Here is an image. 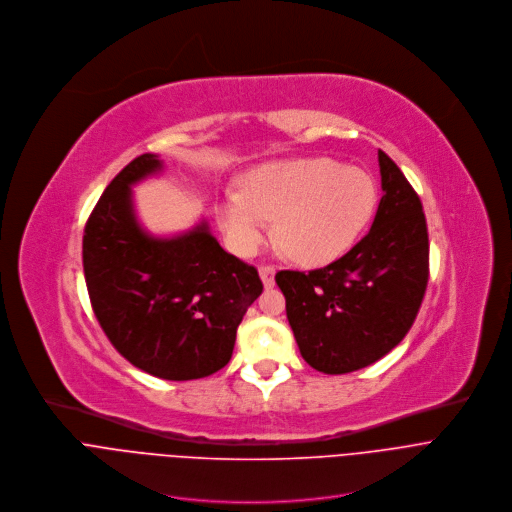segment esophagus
Segmentation results:
<instances>
[{
	"label": "esophagus",
	"instance_id": "obj_1",
	"mask_svg": "<svg viewBox=\"0 0 512 512\" xmlns=\"http://www.w3.org/2000/svg\"><path fill=\"white\" fill-rule=\"evenodd\" d=\"M258 272H260V278H262L264 286H266V288H272V286H274V274H276L274 266H260Z\"/></svg>",
	"mask_w": 512,
	"mask_h": 512
}]
</instances>
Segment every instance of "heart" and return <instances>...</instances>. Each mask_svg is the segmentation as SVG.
I'll list each match as a JSON object with an SVG mask.
<instances>
[{"instance_id": "b5f03b06", "label": "heart", "mask_w": 512, "mask_h": 512, "mask_svg": "<svg viewBox=\"0 0 512 512\" xmlns=\"http://www.w3.org/2000/svg\"><path fill=\"white\" fill-rule=\"evenodd\" d=\"M377 203L373 179L329 157L264 163L228 191L218 222L230 246L252 256L270 234L292 260L323 266L343 256L369 224Z\"/></svg>"}]
</instances>
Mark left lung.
Here are the masks:
<instances>
[{
	"label": "left lung",
	"mask_w": 512,
	"mask_h": 512,
	"mask_svg": "<svg viewBox=\"0 0 512 512\" xmlns=\"http://www.w3.org/2000/svg\"><path fill=\"white\" fill-rule=\"evenodd\" d=\"M377 157L383 197L367 236L325 268L276 272L302 359L329 375L363 369L397 347L428 286L420 195L381 149Z\"/></svg>",
	"instance_id": "8db88e82"
}]
</instances>
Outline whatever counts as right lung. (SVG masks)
I'll return each instance as SVG.
<instances>
[{
  "label": "right lung",
  "instance_id": "add662e5",
  "mask_svg": "<svg viewBox=\"0 0 512 512\" xmlns=\"http://www.w3.org/2000/svg\"><path fill=\"white\" fill-rule=\"evenodd\" d=\"M161 167L145 153L107 185L84 228L82 266L113 347L149 375L189 381L228 365L238 325L264 286L206 222L175 238H153L139 226L131 185Z\"/></svg>",
  "mask_w": 512,
  "mask_h": 512
}]
</instances>
